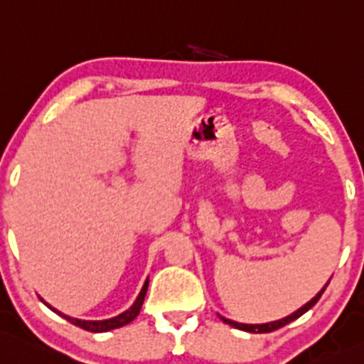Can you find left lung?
<instances>
[{
	"mask_svg": "<svg viewBox=\"0 0 364 364\" xmlns=\"http://www.w3.org/2000/svg\"><path fill=\"white\" fill-rule=\"evenodd\" d=\"M328 284H330V281H328L326 284H324V288L321 289V291L317 293L316 296H314L311 301H307V304H305L304 307H300V309H298V311H294L293 314H289V316L282 317V319H279V321H272V323H263V324H244V323H237V321L227 319V317L220 316V314H218V316H220V319L223 321V323L230 324V326L237 328V330L250 331V333H270V331H274V330H279V328L286 326V324H288V323H291V321L298 319V317H300L301 314H305V312L309 311V309H312L314 305L317 304V300H319V298H321V294L324 293V289H326V286H328Z\"/></svg>",
	"mask_w": 364,
	"mask_h": 364,
	"instance_id": "1",
	"label": "left lung"
}]
</instances>
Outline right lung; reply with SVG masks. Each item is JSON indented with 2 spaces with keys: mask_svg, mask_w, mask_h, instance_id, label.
<instances>
[{
  "mask_svg": "<svg viewBox=\"0 0 364 364\" xmlns=\"http://www.w3.org/2000/svg\"><path fill=\"white\" fill-rule=\"evenodd\" d=\"M148 284H150V279L146 277V281H144L143 288H141L139 294H137L136 301L131 305V307L127 309L125 312L118 314V316L114 317H109V319H102V321H85V319H76V317H70L66 316V314L59 312L57 309H53L52 305H48L47 301H43L45 305H47L50 311H53L55 314H59L60 317H64L66 321H70L71 324H75V326L78 328H83V330L87 331H92V333H105V331H109V330H117V328H122L125 326V324L132 323L134 319L137 317V314H139L141 307H143V301H144V296H146V291H148Z\"/></svg>",
  "mask_w": 364,
  "mask_h": 364,
  "instance_id": "obj_1",
  "label": "right lung"
}]
</instances>
